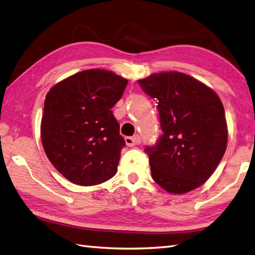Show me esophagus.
Instances as JSON below:
<instances>
[{
	"label": "esophagus",
	"mask_w": 255,
	"mask_h": 255,
	"mask_svg": "<svg viewBox=\"0 0 255 255\" xmlns=\"http://www.w3.org/2000/svg\"><path fill=\"white\" fill-rule=\"evenodd\" d=\"M126 143L128 147H133L135 145H138L140 143V137L138 136V135H135V136H127Z\"/></svg>",
	"instance_id": "1"
}]
</instances>
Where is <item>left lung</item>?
I'll list each match as a JSON object with an SVG mask.
<instances>
[{"label": "left lung", "instance_id": "8db88e82", "mask_svg": "<svg viewBox=\"0 0 255 255\" xmlns=\"http://www.w3.org/2000/svg\"><path fill=\"white\" fill-rule=\"evenodd\" d=\"M157 99L163 134L147 146L151 177L161 188L183 194L205 183L219 165L228 140L222 100L213 89L180 72L137 81Z\"/></svg>", "mask_w": 255, "mask_h": 255}]
</instances>
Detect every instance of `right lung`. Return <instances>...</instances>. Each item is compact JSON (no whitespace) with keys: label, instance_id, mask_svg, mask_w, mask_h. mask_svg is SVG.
Here are the masks:
<instances>
[{"label":"right lung","instance_id":"add662e5","mask_svg":"<svg viewBox=\"0 0 255 255\" xmlns=\"http://www.w3.org/2000/svg\"><path fill=\"white\" fill-rule=\"evenodd\" d=\"M128 80L111 71L78 72L49 90L41 119V142L51 163L77 185L106 182L117 173L126 146L111 108Z\"/></svg>","mask_w":255,"mask_h":255}]
</instances>
